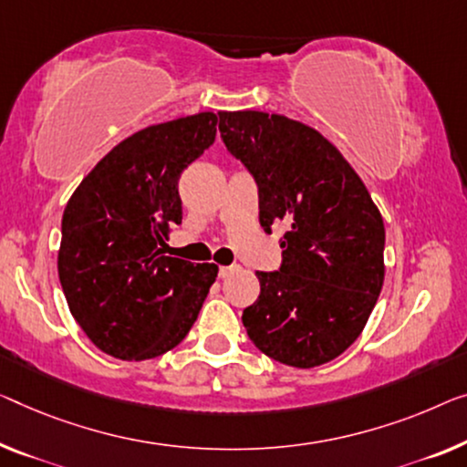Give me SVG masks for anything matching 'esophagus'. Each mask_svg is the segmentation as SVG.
Wrapping results in <instances>:
<instances>
[{
	"mask_svg": "<svg viewBox=\"0 0 467 467\" xmlns=\"http://www.w3.org/2000/svg\"><path fill=\"white\" fill-rule=\"evenodd\" d=\"M234 270H239V266H220L218 275H220V278H226V276H231Z\"/></svg>",
	"mask_w": 467,
	"mask_h": 467,
	"instance_id": "1",
	"label": "esophagus"
}]
</instances>
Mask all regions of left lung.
<instances>
[{"label":"left lung","mask_w":467,"mask_h":467,"mask_svg":"<svg viewBox=\"0 0 467 467\" xmlns=\"http://www.w3.org/2000/svg\"><path fill=\"white\" fill-rule=\"evenodd\" d=\"M220 138L252 173L260 224L283 222V260L257 270L260 296L243 310L266 357L310 368L360 336L384 285V220L363 180L317 130L262 110L218 113Z\"/></svg>","instance_id":"1"}]
</instances>
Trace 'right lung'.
Here are the masks:
<instances>
[{
	"instance_id": "1",
	"label": "right lung",
	"mask_w": 467,
	"mask_h": 467,
	"mask_svg": "<svg viewBox=\"0 0 467 467\" xmlns=\"http://www.w3.org/2000/svg\"><path fill=\"white\" fill-rule=\"evenodd\" d=\"M218 115L150 125L81 180L62 213L58 276L71 315L102 352L146 360L176 348L218 276L163 255L182 222L178 180L215 140Z\"/></svg>"
}]
</instances>
